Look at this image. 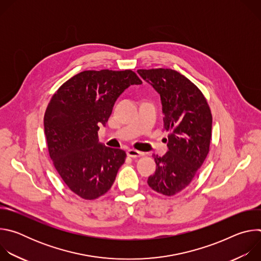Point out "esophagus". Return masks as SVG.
<instances>
[{"label": "esophagus", "mask_w": 261, "mask_h": 261, "mask_svg": "<svg viewBox=\"0 0 261 261\" xmlns=\"http://www.w3.org/2000/svg\"><path fill=\"white\" fill-rule=\"evenodd\" d=\"M127 155H128L129 157H132V158H137V157H142V156H144V153L139 152V151H137V150H129V151L127 152Z\"/></svg>", "instance_id": "esophagus-1"}]
</instances>
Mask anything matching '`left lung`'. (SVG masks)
Returning a JSON list of instances; mask_svg holds the SVG:
<instances>
[{
	"label": "left lung",
	"instance_id": "obj_1",
	"mask_svg": "<svg viewBox=\"0 0 261 261\" xmlns=\"http://www.w3.org/2000/svg\"><path fill=\"white\" fill-rule=\"evenodd\" d=\"M139 75L160 94L168 152L156 162L150 187L165 196H173L188 187L203 164L212 138L213 117L201 91L172 69H139Z\"/></svg>",
	"mask_w": 261,
	"mask_h": 261
}]
</instances>
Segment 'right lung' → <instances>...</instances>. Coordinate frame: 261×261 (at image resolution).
Here are the masks:
<instances>
[{
  "mask_svg": "<svg viewBox=\"0 0 261 261\" xmlns=\"http://www.w3.org/2000/svg\"><path fill=\"white\" fill-rule=\"evenodd\" d=\"M142 82L132 70H86L64 83L51 97L44 115V133L53 164L67 187L93 200L113 186L126 160L120 148L98 142L118 97Z\"/></svg>",
  "mask_w": 261,
  "mask_h": 261,
  "instance_id": "right-lung-1",
  "label": "right lung"
}]
</instances>
